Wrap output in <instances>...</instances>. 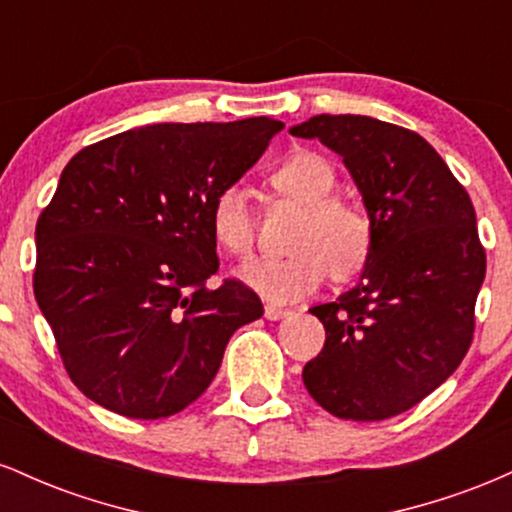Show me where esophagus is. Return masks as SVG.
Instances as JSON below:
<instances>
[{"instance_id":"34e87169","label":"esophagus","mask_w":512,"mask_h":512,"mask_svg":"<svg viewBox=\"0 0 512 512\" xmlns=\"http://www.w3.org/2000/svg\"><path fill=\"white\" fill-rule=\"evenodd\" d=\"M289 313H291V310H286V308H276V305H264V317H267V320H281V317H286Z\"/></svg>"}]
</instances>
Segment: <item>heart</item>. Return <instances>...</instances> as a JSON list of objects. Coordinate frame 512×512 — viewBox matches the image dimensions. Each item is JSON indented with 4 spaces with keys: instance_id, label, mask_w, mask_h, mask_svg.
<instances>
[{
    "instance_id": "b5f03b06",
    "label": "heart",
    "mask_w": 512,
    "mask_h": 512,
    "mask_svg": "<svg viewBox=\"0 0 512 512\" xmlns=\"http://www.w3.org/2000/svg\"><path fill=\"white\" fill-rule=\"evenodd\" d=\"M279 195L305 207L289 257H252L238 267V279L267 301L291 303L334 279H351L366 267L373 250V226L354 204L332 197L337 175L327 158L313 151L286 156L272 173ZM214 240L231 255H245L255 243V216L243 182H228L209 204Z\"/></svg>"
}]
</instances>
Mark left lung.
Returning a JSON list of instances; mask_svg holds the SVG:
<instances>
[{"label":"left lung","mask_w":512,"mask_h":512,"mask_svg":"<svg viewBox=\"0 0 512 512\" xmlns=\"http://www.w3.org/2000/svg\"><path fill=\"white\" fill-rule=\"evenodd\" d=\"M291 134L344 158L373 226L361 281L310 308L325 346L305 363L303 383L339 419H390L445 383L472 344L486 274L472 199L411 129L315 115Z\"/></svg>","instance_id":"left-lung-1"}]
</instances>
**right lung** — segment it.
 I'll return each mask as SVG.
<instances>
[{
	"label": "right lung",
	"instance_id": "right-lung-1",
	"mask_svg": "<svg viewBox=\"0 0 512 512\" xmlns=\"http://www.w3.org/2000/svg\"><path fill=\"white\" fill-rule=\"evenodd\" d=\"M284 125L163 122L86 146L35 226V301L72 383L129 419H163L202 395L262 301L219 272L209 204Z\"/></svg>",
	"mask_w": 512,
	"mask_h": 512
}]
</instances>
